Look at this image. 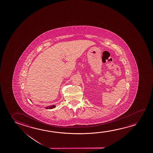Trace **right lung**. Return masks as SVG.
<instances>
[{"label":"right lung","mask_w":153,"mask_h":153,"mask_svg":"<svg viewBox=\"0 0 153 153\" xmlns=\"http://www.w3.org/2000/svg\"><path fill=\"white\" fill-rule=\"evenodd\" d=\"M55 107H56V105H52L46 107H45V109H53V108H55Z\"/></svg>","instance_id":"right-lung-1"}]
</instances>
